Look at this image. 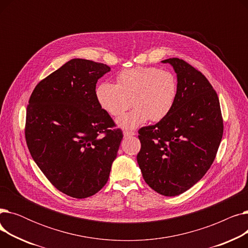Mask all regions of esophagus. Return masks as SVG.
<instances>
[{
  "label": "esophagus",
  "mask_w": 248,
  "mask_h": 248,
  "mask_svg": "<svg viewBox=\"0 0 248 248\" xmlns=\"http://www.w3.org/2000/svg\"><path fill=\"white\" fill-rule=\"evenodd\" d=\"M136 135V133H134V132H128V131H124V136L125 137V138H127V137H133V136H135Z\"/></svg>",
  "instance_id": "obj_1"
}]
</instances>
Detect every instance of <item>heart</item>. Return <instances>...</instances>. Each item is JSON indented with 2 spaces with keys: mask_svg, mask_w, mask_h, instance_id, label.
Here are the masks:
<instances>
[{
  "mask_svg": "<svg viewBox=\"0 0 248 248\" xmlns=\"http://www.w3.org/2000/svg\"><path fill=\"white\" fill-rule=\"evenodd\" d=\"M177 96L176 75L157 67L124 70L117 75L116 84L103 81L95 89L99 107L111 116L123 114L132 103L134 108L116 121L124 129H135L149 120L162 121L174 108Z\"/></svg>",
  "mask_w": 248,
  "mask_h": 248,
  "instance_id": "obj_1",
  "label": "heart"
}]
</instances>
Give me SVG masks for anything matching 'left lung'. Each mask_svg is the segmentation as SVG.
Wrapping results in <instances>:
<instances>
[{
	"label": "left lung",
	"mask_w": 248,
	"mask_h": 248,
	"mask_svg": "<svg viewBox=\"0 0 248 248\" xmlns=\"http://www.w3.org/2000/svg\"><path fill=\"white\" fill-rule=\"evenodd\" d=\"M177 74L178 96L172 111L141 127L137 155L146 183L164 196H177L200 181L211 167L223 135L216 91L186 61L169 58Z\"/></svg>",
	"instance_id": "1"
}]
</instances>
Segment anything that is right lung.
I'll return each mask as SVG.
<instances>
[{
    "instance_id": "right-lung-1",
    "label": "right lung",
    "mask_w": 248,
    "mask_h": 248,
    "mask_svg": "<svg viewBox=\"0 0 248 248\" xmlns=\"http://www.w3.org/2000/svg\"><path fill=\"white\" fill-rule=\"evenodd\" d=\"M107 64L74 58L39 82L29 99L25 137L33 160L56 189L93 196L109 177L123 132L95 97Z\"/></svg>"
}]
</instances>
